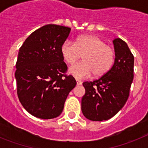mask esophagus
<instances>
[{"label": "esophagus", "mask_w": 148, "mask_h": 148, "mask_svg": "<svg viewBox=\"0 0 148 148\" xmlns=\"http://www.w3.org/2000/svg\"><path fill=\"white\" fill-rule=\"evenodd\" d=\"M77 81V85H81L82 84V81H81L80 80H76Z\"/></svg>", "instance_id": "esophagus-1"}]
</instances>
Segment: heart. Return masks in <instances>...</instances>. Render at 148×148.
I'll use <instances>...</instances> for the list:
<instances>
[{
	"label": "heart",
	"instance_id": "heart-1",
	"mask_svg": "<svg viewBox=\"0 0 148 148\" xmlns=\"http://www.w3.org/2000/svg\"><path fill=\"white\" fill-rule=\"evenodd\" d=\"M63 59L68 64L83 56L84 61L70 67L69 72L76 78L84 79L93 74L95 77L104 75L114 64V50L98 36L88 34L77 38L75 43L65 40L60 46Z\"/></svg>",
	"mask_w": 148,
	"mask_h": 148
}]
</instances>
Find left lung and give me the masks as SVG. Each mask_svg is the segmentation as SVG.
Returning <instances> with one entry per match:
<instances>
[{
    "label": "left lung",
    "mask_w": 148,
    "mask_h": 148,
    "mask_svg": "<svg viewBox=\"0 0 148 148\" xmlns=\"http://www.w3.org/2000/svg\"><path fill=\"white\" fill-rule=\"evenodd\" d=\"M113 43L115 59L112 67L98 80L83 83L85 95L81 100V110L93 121L114 117L127 101L133 81V54L121 38H115Z\"/></svg>",
    "instance_id": "1"
}]
</instances>
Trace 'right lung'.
<instances>
[{
	"instance_id": "1",
	"label": "right lung",
	"mask_w": 148,
	"mask_h": 148,
	"mask_svg": "<svg viewBox=\"0 0 148 148\" xmlns=\"http://www.w3.org/2000/svg\"><path fill=\"white\" fill-rule=\"evenodd\" d=\"M71 28L47 24L27 38L18 52L15 78L20 102L34 117L52 119L62 113L67 95L76 86L66 75L60 46Z\"/></svg>"
}]
</instances>
